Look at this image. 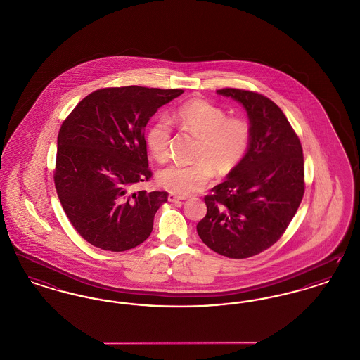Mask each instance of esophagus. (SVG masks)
I'll list each match as a JSON object with an SVG mask.
<instances>
[{"label":"esophagus","mask_w":360,"mask_h":360,"mask_svg":"<svg viewBox=\"0 0 360 360\" xmlns=\"http://www.w3.org/2000/svg\"><path fill=\"white\" fill-rule=\"evenodd\" d=\"M182 200H185V197L176 195V194H174V193L169 194V201H170V202H176V201H182Z\"/></svg>","instance_id":"1"}]
</instances>
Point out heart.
Instances as JSON below:
<instances>
[{
	"instance_id": "obj_1",
	"label": "heart",
	"mask_w": 360,
	"mask_h": 360,
	"mask_svg": "<svg viewBox=\"0 0 360 360\" xmlns=\"http://www.w3.org/2000/svg\"><path fill=\"white\" fill-rule=\"evenodd\" d=\"M172 120L181 131L198 137L195 163H174L158 174L159 185L179 195H188L207 185L214 170L229 175L248 153L252 128L241 116H228V112L204 98H190L172 113ZM172 129L165 117H158L146 134L148 150L158 162L170 156Z\"/></svg>"
}]
</instances>
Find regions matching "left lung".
Segmentation results:
<instances>
[{
  "mask_svg": "<svg viewBox=\"0 0 360 360\" xmlns=\"http://www.w3.org/2000/svg\"><path fill=\"white\" fill-rule=\"evenodd\" d=\"M217 93L243 103L252 137L236 170L205 195L207 212L197 232L214 252L245 259L281 239L301 204L302 146L281 108L266 96L232 87Z\"/></svg>",
  "mask_w": 360,
  "mask_h": 360,
  "instance_id": "8db88e82",
  "label": "left lung"
}]
</instances>
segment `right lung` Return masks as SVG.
I'll list each match as a JSON object with an SVG mask.
<instances>
[{"instance_id":"1","label":"right lung","mask_w":360,"mask_h":360,"mask_svg":"<svg viewBox=\"0 0 360 360\" xmlns=\"http://www.w3.org/2000/svg\"><path fill=\"white\" fill-rule=\"evenodd\" d=\"M182 89H98L78 103L58 135L53 182L75 231L91 245L121 252L151 235L167 191H134L148 182L144 128Z\"/></svg>"}]
</instances>
